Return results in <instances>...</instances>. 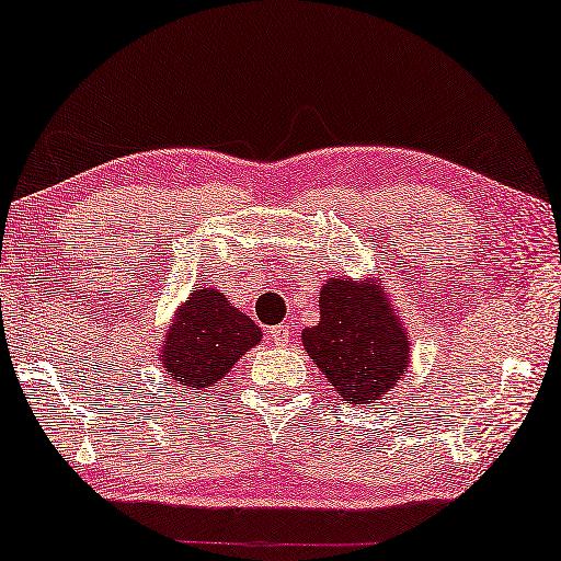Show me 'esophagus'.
Here are the masks:
<instances>
[{
    "instance_id": "34e87169",
    "label": "esophagus",
    "mask_w": 561,
    "mask_h": 561,
    "mask_svg": "<svg viewBox=\"0 0 561 561\" xmlns=\"http://www.w3.org/2000/svg\"><path fill=\"white\" fill-rule=\"evenodd\" d=\"M268 337L275 345H286L290 341V328L286 323L273 325V328H268Z\"/></svg>"
}]
</instances>
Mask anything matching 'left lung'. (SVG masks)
<instances>
[{"mask_svg":"<svg viewBox=\"0 0 561 561\" xmlns=\"http://www.w3.org/2000/svg\"><path fill=\"white\" fill-rule=\"evenodd\" d=\"M302 345L351 405L388 394L410 363V337L382 288L347 278L320 290V323L302 330Z\"/></svg>","mask_w":561,"mask_h":561,"instance_id":"obj_1","label":"left lung"}]
</instances>
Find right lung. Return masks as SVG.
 <instances>
[{"label":"right lung","mask_w":561,"mask_h":561,"mask_svg":"<svg viewBox=\"0 0 561 561\" xmlns=\"http://www.w3.org/2000/svg\"><path fill=\"white\" fill-rule=\"evenodd\" d=\"M161 363L169 378L186 388H210L261 343V328L238 313L224 293L201 288L183 308L163 341Z\"/></svg>","instance_id":"right-lung-1"}]
</instances>
